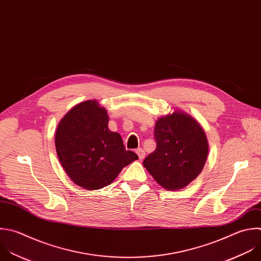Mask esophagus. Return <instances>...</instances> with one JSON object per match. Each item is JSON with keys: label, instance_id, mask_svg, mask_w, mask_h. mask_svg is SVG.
<instances>
[{"label": "esophagus", "instance_id": "esophagus-1", "mask_svg": "<svg viewBox=\"0 0 261 261\" xmlns=\"http://www.w3.org/2000/svg\"><path fill=\"white\" fill-rule=\"evenodd\" d=\"M136 153L138 154L139 160H142V159H144V156H145V151H144L142 148H137V149H136Z\"/></svg>", "mask_w": 261, "mask_h": 261}]
</instances>
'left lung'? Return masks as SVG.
<instances>
[{"label": "left lung", "instance_id": "left-lung-1", "mask_svg": "<svg viewBox=\"0 0 261 261\" xmlns=\"http://www.w3.org/2000/svg\"><path fill=\"white\" fill-rule=\"evenodd\" d=\"M153 136L155 150L144 159L143 166L164 189L182 190L200 175L207 160L203 128L190 115L175 111L159 118Z\"/></svg>", "mask_w": 261, "mask_h": 261}]
</instances>
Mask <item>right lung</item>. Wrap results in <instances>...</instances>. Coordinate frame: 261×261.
Here are the masks:
<instances>
[{
    "label": "right lung",
    "mask_w": 261,
    "mask_h": 261,
    "mask_svg": "<svg viewBox=\"0 0 261 261\" xmlns=\"http://www.w3.org/2000/svg\"><path fill=\"white\" fill-rule=\"evenodd\" d=\"M108 125L107 110L96 100H87L73 107L57 126L59 161L68 177L85 190L111 185L124 167L138 159Z\"/></svg>",
    "instance_id": "right-lung-1"
}]
</instances>
